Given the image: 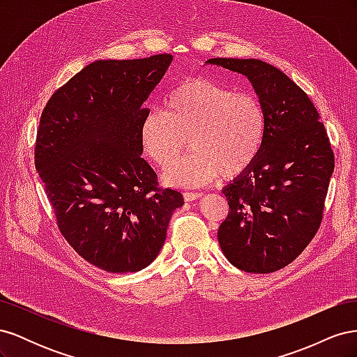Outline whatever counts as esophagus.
<instances>
[{
    "mask_svg": "<svg viewBox=\"0 0 357 357\" xmlns=\"http://www.w3.org/2000/svg\"><path fill=\"white\" fill-rule=\"evenodd\" d=\"M202 197L201 192H185L183 193V198H185L186 202H190V201H195L198 198Z\"/></svg>",
    "mask_w": 357,
    "mask_h": 357,
    "instance_id": "1",
    "label": "esophagus"
}]
</instances>
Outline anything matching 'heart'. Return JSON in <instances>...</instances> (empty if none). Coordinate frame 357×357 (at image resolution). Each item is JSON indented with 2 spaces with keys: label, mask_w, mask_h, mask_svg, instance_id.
<instances>
[{
  "label": "heart",
  "mask_w": 357,
  "mask_h": 357,
  "mask_svg": "<svg viewBox=\"0 0 357 357\" xmlns=\"http://www.w3.org/2000/svg\"><path fill=\"white\" fill-rule=\"evenodd\" d=\"M266 113L252 92H236L208 79H190L169 91L164 110L139 125V144L160 168L174 164L186 147L193 153L165 172L172 186L192 188L240 177L261 155Z\"/></svg>",
  "instance_id": "b5f03b06"
}]
</instances>
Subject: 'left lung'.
Returning <instances> with one entry per match:
<instances>
[{
	"mask_svg": "<svg viewBox=\"0 0 357 357\" xmlns=\"http://www.w3.org/2000/svg\"><path fill=\"white\" fill-rule=\"evenodd\" d=\"M207 63L245 75L266 113L261 155L223 189L229 213L219 244L241 271L274 273L294 262L320 228L335 167L329 137L308 95L271 63L235 58Z\"/></svg>",
	"mask_w": 357,
	"mask_h": 357,
	"instance_id": "obj_1",
	"label": "left lung"
}]
</instances>
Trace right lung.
<instances>
[{
	"label": "right lung",
	"instance_id": "right-lung-1",
	"mask_svg": "<svg viewBox=\"0 0 357 357\" xmlns=\"http://www.w3.org/2000/svg\"><path fill=\"white\" fill-rule=\"evenodd\" d=\"M172 61H95L52 95L41 113L36 168L63 238L104 271L137 273L167 238L181 193L159 188L142 158L139 125Z\"/></svg>",
	"mask_w": 357,
	"mask_h": 357
}]
</instances>
